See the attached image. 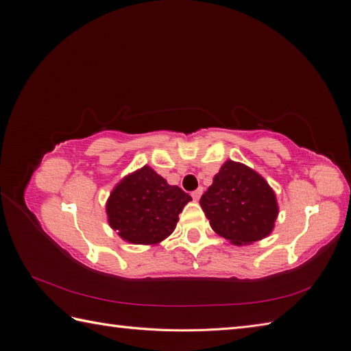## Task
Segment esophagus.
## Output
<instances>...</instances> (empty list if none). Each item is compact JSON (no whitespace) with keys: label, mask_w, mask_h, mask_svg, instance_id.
Returning <instances> with one entry per match:
<instances>
[{"label":"esophagus","mask_w":351,"mask_h":351,"mask_svg":"<svg viewBox=\"0 0 351 351\" xmlns=\"http://www.w3.org/2000/svg\"><path fill=\"white\" fill-rule=\"evenodd\" d=\"M202 193H204V189L202 187H199L197 190H195V192H192V197H193V200H199L200 199V196H202Z\"/></svg>","instance_id":"esophagus-1"}]
</instances>
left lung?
<instances>
[{"label":"left lung","mask_w":351,"mask_h":351,"mask_svg":"<svg viewBox=\"0 0 351 351\" xmlns=\"http://www.w3.org/2000/svg\"><path fill=\"white\" fill-rule=\"evenodd\" d=\"M209 224L234 246L268 237L278 217L277 196L258 171L228 159L200 197Z\"/></svg>","instance_id":"1"}]
</instances>
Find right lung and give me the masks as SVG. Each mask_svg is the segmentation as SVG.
I'll return each mask as SVG.
<instances>
[{
	"mask_svg": "<svg viewBox=\"0 0 351 351\" xmlns=\"http://www.w3.org/2000/svg\"><path fill=\"white\" fill-rule=\"evenodd\" d=\"M192 200L149 165L124 176L105 204L108 224L124 241L155 246L173 234L178 214Z\"/></svg>",
	"mask_w": 351,
	"mask_h": 351,
	"instance_id": "add662e5",
	"label": "right lung"
}]
</instances>
